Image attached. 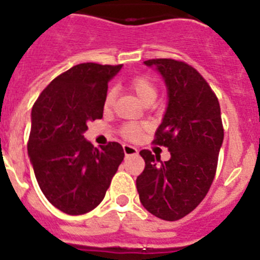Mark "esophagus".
Segmentation results:
<instances>
[{"label": "esophagus", "instance_id": "1", "mask_svg": "<svg viewBox=\"0 0 260 260\" xmlns=\"http://www.w3.org/2000/svg\"><path fill=\"white\" fill-rule=\"evenodd\" d=\"M123 152H125L126 156H132L137 155L138 150L134 146H130V144H123Z\"/></svg>", "mask_w": 260, "mask_h": 260}]
</instances>
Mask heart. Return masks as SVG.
<instances>
[{
    "mask_svg": "<svg viewBox=\"0 0 260 260\" xmlns=\"http://www.w3.org/2000/svg\"><path fill=\"white\" fill-rule=\"evenodd\" d=\"M130 87L135 92V95L139 98L142 103H148V102H155V99L157 98V88H156V84L153 83V80L147 75H137L132 79L130 82ZM114 98H116V92L114 89H109L105 96V107H110L113 104ZM144 125L142 123H135V122H128L125 123L121 128V134L123 135L127 139H139L142 137V133H143Z\"/></svg>",
    "mask_w": 260,
    "mask_h": 260,
    "instance_id": "obj_1",
    "label": "heart"
}]
</instances>
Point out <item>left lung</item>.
Wrapping results in <instances>:
<instances>
[{"mask_svg": "<svg viewBox=\"0 0 260 260\" xmlns=\"http://www.w3.org/2000/svg\"><path fill=\"white\" fill-rule=\"evenodd\" d=\"M155 66L168 88V108L152 143L168 147L171 158L142 150L146 161L137 178L143 207L156 217L176 221L198 207L213 182L224 139L219 100L203 77L186 62L144 61Z\"/></svg>", "mask_w": 260, "mask_h": 260, "instance_id": "8db88e82", "label": "left lung"}]
</instances>
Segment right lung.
Masks as SVG:
<instances>
[{"mask_svg": "<svg viewBox=\"0 0 260 260\" xmlns=\"http://www.w3.org/2000/svg\"><path fill=\"white\" fill-rule=\"evenodd\" d=\"M122 65L86 62L50 82L32 107L27 150L45 198L68 215H83L104 199L123 160L117 142L95 148L83 133L103 117L108 82Z\"/></svg>", "mask_w": 260, "mask_h": 260, "instance_id": "obj_1", "label": "right lung"}]
</instances>
